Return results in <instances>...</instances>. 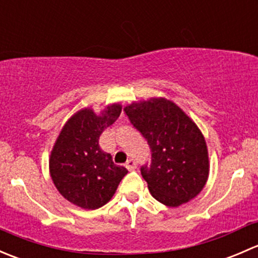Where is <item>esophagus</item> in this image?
I'll return each instance as SVG.
<instances>
[{
    "label": "esophagus",
    "mask_w": 258,
    "mask_h": 258,
    "mask_svg": "<svg viewBox=\"0 0 258 258\" xmlns=\"http://www.w3.org/2000/svg\"><path fill=\"white\" fill-rule=\"evenodd\" d=\"M126 168L127 170H130V171H132V170H135V168H136V161L134 160V158H130L128 161H127L126 162Z\"/></svg>",
    "instance_id": "obj_1"
}]
</instances>
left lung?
Listing matches in <instances>:
<instances>
[{
    "label": "left lung",
    "mask_w": 258,
    "mask_h": 258,
    "mask_svg": "<svg viewBox=\"0 0 258 258\" xmlns=\"http://www.w3.org/2000/svg\"><path fill=\"white\" fill-rule=\"evenodd\" d=\"M123 111L152 152L151 165L141 167L151 195L168 207L195 199L210 172L209 151L197 124L162 97L134 102Z\"/></svg>",
    "instance_id": "1"
}]
</instances>
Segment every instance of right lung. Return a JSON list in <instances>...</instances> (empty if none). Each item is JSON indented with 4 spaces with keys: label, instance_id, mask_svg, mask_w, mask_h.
Returning <instances> with one entry per match:
<instances>
[{
    "label": "right lung",
    "instance_id": "right-lung-1",
    "mask_svg": "<svg viewBox=\"0 0 258 258\" xmlns=\"http://www.w3.org/2000/svg\"><path fill=\"white\" fill-rule=\"evenodd\" d=\"M118 103L107 106L100 114L83 108L64 123L49 156V173L59 194L85 210L107 204L127 170L114 165L112 156L98 145L101 134L121 113Z\"/></svg>",
    "mask_w": 258,
    "mask_h": 258
}]
</instances>
